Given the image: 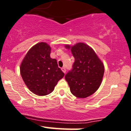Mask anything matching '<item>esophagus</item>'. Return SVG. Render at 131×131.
Segmentation results:
<instances>
[{
    "label": "esophagus",
    "instance_id": "obj_1",
    "mask_svg": "<svg viewBox=\"0 0 131 131\" xmlns=\"http://www.w3.org/2000/svg\"><path fill=\"white\" fill-rule=\"evenodd\" d=\"M62 71H63V72H64V73H66V67H62Z\"/></svg>",
    "mask_w": 131,
    "mask_h": 131
}]
</instances>
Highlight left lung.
Listing matches in <instances>:
<instances>
[{
    "label": "left lung",
    "instance_id": "left-lung-1",
    "mask_svg": "<svg viewBox=\"0 0 131 131\" xmlns=\"http://www.w3.org/2000/svg\"><path fill=\"white\" fill-rule=\"evenodd\" d=\"M65 47L71 49L75 59L72 69L65 76L70 90L77 97H87L95 92L101 84L104 64L86 44L78 42L72 46L66 45Z\"/></svg>",
    "mask_w": 131,
    "mask_h": 131
}]
</instances>
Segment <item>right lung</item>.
Segmentation results:
<instances>
[{
    "label": "right lung",
    "mask_w": 131,
    "mask_h": 131,
    "mask_svg": "<svg viewBox=\"0 0 131 131\" xmlns=\"http://www.w3.org/2000/svg\"><path fill=\"white\" fill-rule=\"evenodd\" d=\"M51 48L46 42H39L26 54L20 66V73L27 87L37 95L52 92L64 73L56 59L50 57Z\"/></svg>",
    "instance_id": "add662e5"
}]
</instances>
